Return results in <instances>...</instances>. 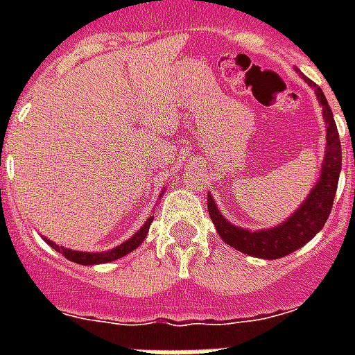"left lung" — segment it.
<instances>
[{"label": "left lung", "mask_w": 355, "mask_h": 355, "mask_svg": "<svg viewBox=\"0 0 355 355\" xmlns=\"http://www.w3.org/2000/svg\"><path fill=\"white\" fill-rule=\"evenodd\" d=\"M302 79L308 83V86L313 88L319 105L322 107V119L326 125V149L319 180L315 182L302 205L298 206L286 221H282L276 227L248 230V228L237 227L228 221L219 211V206L214 197L208 193V211H210L211 221L216 225L217 234L227 245L234 247L239 252L252 256V258L278 259L304 247L322 230L324 223L328 221V216H330L334 199H336L343 160L341 139L337 132L336 119H334V112H331L322 90L313 80L306 79L304 75Z\"/></svg>", "instance_id": "1"}]
</instances>
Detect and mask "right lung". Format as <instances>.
Returning a JSON list of instances; mask_svg holds the SVG:
<instances>
[{
  "label": "right lung",
  "mask_w": 355,
  "mask_h": 355,
  "mask_svg": "<svg viewBox=\"0 0 355 355\" xmlns=\"http://www.w3.org/2000/svg\"><path fill=\"white\" fill-rule=\"evenodd\" d=\"M162 193H164V191H162ZM153 219H155V216H150L149 219L141 225V228H139L138 232L134 234L132 237H128L127 241H123L121 245L110 248V250H105V252H83V250H73V248H66L62 247V245H57V243H53L51 239H47V237H44V241H46L51 248H55L57 252L62 254L64 258H68L69 261H73V263H79V265L108 263V261H116V259L127 256L128 252H132L134 248H138L139 245L145 241L147 234H149V227H150V223H153Z\"/></svg>",
  "instance_id": "obj_1"
}]
</instances>
